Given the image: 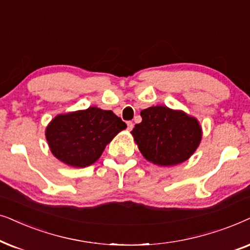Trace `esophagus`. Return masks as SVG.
I'll use <instances>...</instances> for the list:
<instances>
[{
    "label": "esophagus",
    "mask_w": 250,
    "mask_h": 250,
    "mask_svg": "<svg viewBox=\"0 0 250 250\" xmlns=\"http://www.w3.org/2000/svg\"><path fill=\"white\" fill-rule=\"evenodd\" d=\"M127 125H128V130H132V128H134V123H132L131 121H128Z\"/></svg>",
    "instance_id": "obj_1"
}]
</instances>
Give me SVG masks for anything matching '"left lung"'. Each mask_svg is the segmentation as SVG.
Masks as SVG:
<instances>
[{
  "mask_svg": "<svg viewBox=\"0 0 250 250\" xmlns=\"http://www.w3.org/2000/svg\"><path fill=\"white\" fill-rule=\"evenodd\" d=\"M142 122L131 131L143 156L156 166L182 164L197 151L202 128L194 116L167 106H152L141 112Z\"/></svg>",
  "mask_w": 250,
  "mask_h": 250,
  "instance_id": "left-lung-1",
  "label": "left lung"
}]
</instances>
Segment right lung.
Segmentation results:
<instances>
[{"instance_id": "add662e5", "label": "right lung", "mask_w": 250, "mask_h": 250, "mask_svg": "<svg viewBox=\"0 0 250 250\" xmlns=\"http://www.w3.org/2000/svg\"><path fill=\"white\" fill-rule=\"evenodd\" d=\"M127 125L112 111L90 106L55 116L45 128L50 151L62 164L84 168L101 158L106 145Z\"/></svg>"}]
</instances>
